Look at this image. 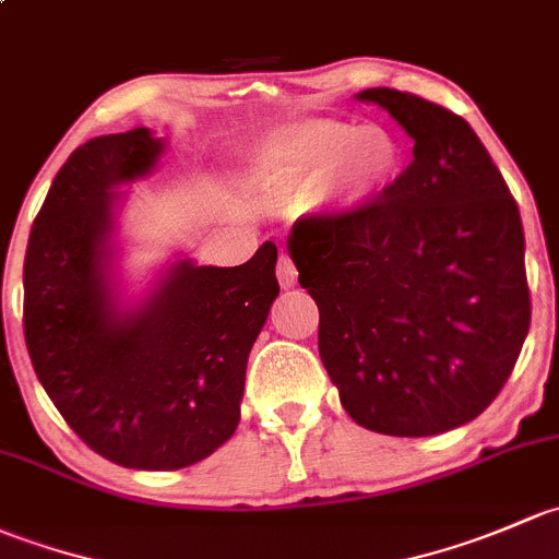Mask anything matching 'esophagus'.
Listing matches in <instances>:
<instances>
[{
	"instance_id": "obj_1",
	"label": "esophagus",
	"mask_w": 559,
	"mask_h": 559,
	"mask_svg": "<svg viewBox=\"0 0 559 559\" xmlns=\"http://www.w3.org/2000/svg\"><path fill=\"white\" fill-rule=\"evenodd\" d=\"M277 280L282 287H293L298 280V269L287 252H280V258H277Z\"/></svg>"
}]
</instances>
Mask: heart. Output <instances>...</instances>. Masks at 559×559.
<instances>
[{"label":"heart","instance_id":"b5f03b06","mask_svg":"<svg viewBox=\"0 0 559 559\" xmlns=\"http://www.w3.org/2000/svg\"><path fill=\"white\" fill-rule=\"evenodd\" d=\"M353 152L367 158L368 176L349 178ZM401 145L382 126L304 120L280 129L252 155V180L274 204H301L328 193L342 206L364 204L393 182Z\"/></svg>","mask_w":559,"mask_h":559}]
</instances>
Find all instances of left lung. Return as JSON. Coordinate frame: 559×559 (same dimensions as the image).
<instances>
[{
	"instance_id": "1",
	"label": "left lung",
	"mask_w": 559,
	"mask_h": 559,
	"mask_svg": "<svg viewBox=\"0 0 559 559\" xmlns=\"http://www.w3.org/2000/svg\"><path fill=\"white\" fill-rule=\"evenodd\" d=\"M414 140L382 193L293 226L322 366L368 430L436 436L479 417L531 328L520 206L468 123L395 88L360 91Z\"/></svg>"
}]
</instances>
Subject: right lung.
Returning <instances> with one entry per match:
<instances>
[{"instance_id": "1", "label": "right lung", "mask_w": 559, "mask_h": 559, "mask_svg": "<svg viewBox=\"0 0 559 559\" xmlns=\"http://www.w3.org/2000/svg\"><path fill=\"white\" fill-rule=\"evenodd\" d=\"M151 129L94 136L67 158L23 261V336L37 379L96 454L142 471L210 457L239 425L250 349L280 293L277 247L241 266L180 261L134 312H115L112 191L153 169Z\"/></svg>"}]
</instances>
